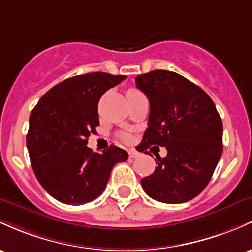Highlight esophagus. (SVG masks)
<instances>
[{
  "label": "esophagus",
  "mask_w": 252,
  "mask_h": 252,
  "mask_svg": "<svg viewBox=\"0 0 252 252\" xmlns=\"http://www.w3.org/2000/svg\"><path fill=\"white\" fill-rule=\"evenodd\" d=\"M136 157H139V152H136L135 149H129V158L134 159Z\"/></svg>",
  "instance_id": "34e87169"
}]
</instances>
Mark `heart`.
Wrapping results in <instances>:
<instances>
[{"mask_svg": "<svg viewBox=\"0 0 252 252\" xmlns=\"http://www.w3.org/2000/svg\"><path fill=\"white\" fill-rule=\"evenodd\" d=\"M130 91H136V90H130ZM121 136H122V139H123V140H126V141L129 140V136L126 134H122Z\"/></svg>", "mask_w": 252, "mask_h": 252, "instance_id": "heart-1", "label": "heart"}]
</instances>
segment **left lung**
<instances>
[{"label": "left lung", "mask_w": 252, "mask_h": 252, "mask_svg": "<svg viewBox=\"0 0 252 252\" xmlns=\"http://www.w3.org/2000/svg\"><path fill=\"white\" fill-rule=\"evenodd\" d=\"M135 84L151 105L137 151L148 153L149 146L167 149L166 157H157L158 166L141 185L159 202H188L202 192L220 160V115L202 88L173 71H149L135 77Z\"/></svg>", "instance_id": "1"}]
</instances>
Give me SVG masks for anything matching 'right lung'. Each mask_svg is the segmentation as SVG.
Returning <instances> with one entry per match:
<instances>
[{
    "mask_svg": "<svg viewBox=\"0 0 252 252\" xmlns=\"http://www.w3.org/2000/svg\"><path fill=\"white\" fill-rule=\"evenodd\" d=\"M126 75L88 73L69 77L48 91L30 116L26 143L34 175L54 198L80 206L100 196L112 167L128 153L111 145L103 153L87 147L99 126L101 95Z\"/></svg>",
    "mask_w": 252,
    "mask_h": 252,
    "instance_id": "1",
    "label": "right lung"
}]
</instances>
